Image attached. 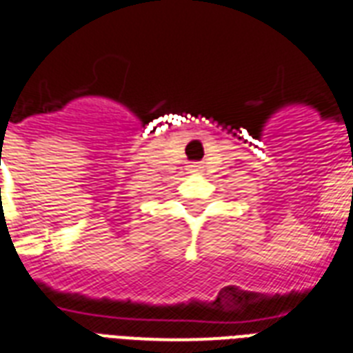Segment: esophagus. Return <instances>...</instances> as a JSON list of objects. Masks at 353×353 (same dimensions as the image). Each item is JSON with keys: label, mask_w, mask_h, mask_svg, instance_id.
I'll list each match as a JSON object with an SVG mask.
<instances>
[{"label": "esophagus", "mask_w": 353, "mask_h": 353, "mask_svg": "<svg viewBox=\"0 0 353 353\" xmlns=\"http://www.w3.org/2000/svg\"><path fill=\"white\" fill-rule=\"evenodd\" d=\"M190 168H192V170H198L200 166H198V165H192V166H190Z\"/></svg>", "instance_id": "1"}]
</instances>
